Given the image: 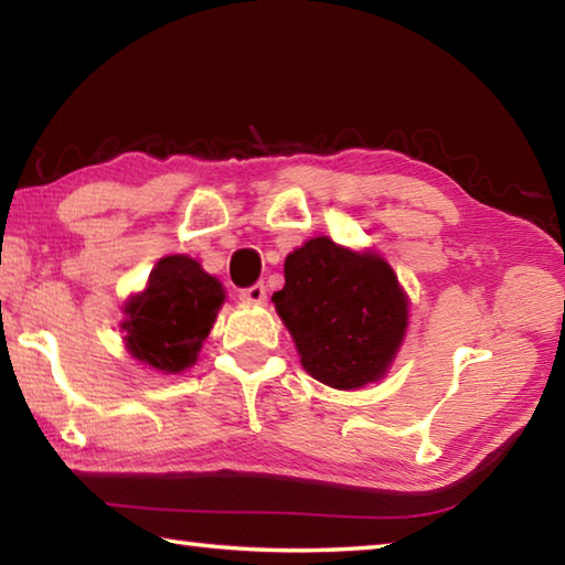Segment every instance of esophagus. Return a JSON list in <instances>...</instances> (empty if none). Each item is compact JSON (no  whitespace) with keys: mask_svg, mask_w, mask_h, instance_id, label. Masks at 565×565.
Segmentation results:
<instances>
[{"mask_svg":"<svg viewBox=\"0 0 565 565\" xmlns=\"http://www.w3.org/2000/svg\"><path fill=\"white\" fill-rule=\"evenodd\" d=\"M239 300L253 302V305H265V300H267L265 285L263 282H255V285H249V288L239 290Z\"/></svg>","mask_w":565,"mask_h":565,"instance_id":"obj_1","label":"esophagus"}]
</instances>
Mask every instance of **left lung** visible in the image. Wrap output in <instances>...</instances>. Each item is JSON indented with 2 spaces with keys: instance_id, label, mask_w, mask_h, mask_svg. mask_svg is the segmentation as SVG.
Returning a JSON list of instances; mask_svg holds the SVG:
<instances>
[{
  "instance_id": "left-lung-1",
  "label": "left lung",
  "mask_w": 565,
  "mask_h": 565,
  "mask_svg": "<svg viewBox=\"0 0 565 565\" xmlns=\"http://www.w3.org/2000/svg\"><path fill=\"white\" fill-rule=\"evenodd\" d=\"M273 302L302 367L338 391L381 381L408 328V295L393 267L330 237H312L285 257V288Z\"/></svg>"
}]
</instances>
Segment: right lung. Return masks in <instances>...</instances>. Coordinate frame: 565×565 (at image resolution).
<instances>
[{
    "instance_id": "add662e5",
    "label": "right lung",
    "mask_w": 565,
    "mask_h": 565,
    "mask_svg": "<svg viewBox=\"0 0 565 565\" xmlns=\"http://www.w3.org/2000/svg\"><path fill=\"white\" fill-rule=\"evenodd\" d=\"M225 290L217 277L188 255H168L154 265L142 292L125 302L122 330L129 355L160 373L195 365Z\"/></svg>"
}]
</instances>
